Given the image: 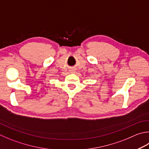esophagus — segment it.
<instances>
[{
	"label": "esophagus",
	"instance_id": "obj_1",
	"mask_svg": "<svg viewBox=\"0 0 149 149\" xmlns=\"http://www.w3.org/2000/svg\"><path fill=\"white\" fill-rule=\"evenodd\" d=\"M70 72H75V70H74V69H73V70H71Z\"/></svg>",
	"mask_w": 149,
	"mask_h": 149
}]
</instances>
